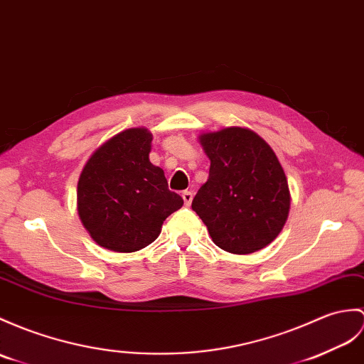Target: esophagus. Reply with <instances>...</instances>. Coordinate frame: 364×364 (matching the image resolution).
<instances>
[{"label": "esophagus", "instance_id": "34e87169", "mask_svg": "<svg viewBox=\"0 0 364 364\" xmlns=\"http://www.w3.org/2000/svg\"><path fill=\"white\" fill-rule=\"evenodd\" d=\"M181 197H183V200H184V205H186V206H191L192 198H193V193H192L191 191H184V192L181 193Z\"/></svg>", "mask_w": 364, "mask_h": 364}]
</instances>
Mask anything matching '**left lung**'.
I'll return each instance as SVG.
<instances>
[{
  "label": "left lung",
  "mask_w": 364,
  "mask_h": 364,
  "mask_svg": "<svg viewBox=\"0 0 364 364\" xmlns=\"http://www.w3.org/2000/svg\"><path fill=\"white\" fill-rule=\"evenodd\" d=\"M209 178L192 200L213 242L232 255L272 243L289 217L290 191L272 147L255 132L230 127L205 133Z\"/></svg>",
  "instance_id": "left-lung-1"
}]
</instances>
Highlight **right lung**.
<instances>
[{
	"label": "right lung",
	"instance_id": "right-lung-1",
	"mask_svg": "<svg viewBox=\"0 0 364 364\" xmlns=\"http://www.w3.org/2000/svg\"><path fill=\"white\" fill-rule=\"evenodd\" d=\"M151 134L129 129L102 144L83 167L77 210L100 247L133 252L154 242L166 218L183 206L163 168L150 163Z\"/></svg>",
	"mask_w": 364,
	"mask_h": 364
}]
</instances>
